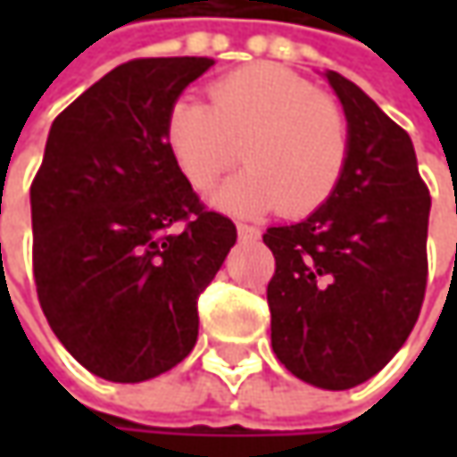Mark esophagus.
I'll list each match as a JSON object with an SVG mask.
<instances>
[{"label":"esophagus","mask_w":457,"mask_h":457,"mask_svg":"<svg viewBox=\"0 0 457 457\" xmlns=\"http://www.w3.org/2000/svg\"><path fill=\"white\" fill-rule=\"evenodd\" d=\"M237 231L241 241H256V238H259V228L246 226V223H237Z\"/></svg>","instance_id":"esophagus-1"}]
</instances>
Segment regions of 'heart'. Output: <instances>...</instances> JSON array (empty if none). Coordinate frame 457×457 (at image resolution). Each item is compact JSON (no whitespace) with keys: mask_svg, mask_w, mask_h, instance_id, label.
Wrapping results in <instances>:
<instances>
[{"mask_svg":"<svg viewBox=\"0 0 457 457\" xmlns=\"http://www.w3.org/2000/svg\"><path fill=\"white\" fill-rule=\"evenodd\" d=\"M162 142L178 172L208 190L237 162L246 170L213 193V203L241 216L279 208L300 219L333 198L351 129L333 98L274 62H252L208 86V104L178 98L162 121Z\"/></svg>","mask_w":457,"mask_h":457,"instance_id":"1","label":"heart"}]
</instances>
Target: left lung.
<instances>
[{
	"label": "left lung",
	"instance_id": "left-lung-1",
	"mask_svg": "<svg viewBox=\"0 0 457 457\" xmlns=\"http://www.w3.org/2000/svg\"><path fill=\"white\" fill-rule=\"evenodd\" d=\"M351 129L338 190L305 220L272 226V348L320 389L378 374L410 338L428 287L430 190L410 134L356 83L328 71Z\"/></svg>",
	"mask_w": 457,
	"mask_h": 457
}]
</instances>
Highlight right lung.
I'll list each match as a JSON object with an SVG mask.
<instances>
[{"instance_id":"obj_1","label":"right lung","mask_w":457,"mask_h":457,"mask_svg":"<svg viewBox=\"0 0 457 457\" xmlns=\"http://www.w3.org/2000/svg\"><path fill=\"white\" fill-rule=\"evenodd\" d=\"M213 58H137L55 116L32 203L45 318L91 374L137 384L198 341V297L237 244L162 142L167 109Z\"/></svg>"}]
</instances>
